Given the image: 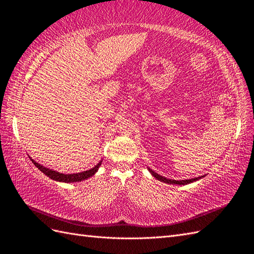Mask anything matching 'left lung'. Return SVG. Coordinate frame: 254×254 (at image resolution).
<instances>
[{
	"label": "left lung",
	"instance_id": "left-lung-1",
	"mask_svg": "<svg viewBox=\"0 0 254 254\" xmlns=\"http://www.w3.org/2000/svg\"><path fill=\"white\" fill-rule=\"evenodd\" d=\"M148 170H150V172L151 174L155 177L157 180H159V181H163V182H165V183H169V184H188V183H190V182H194V181H196V180H198V179H200V177L199 178H195V179H190V180H182V181H176V180H170V179H166L165 177H162V176H159V175H157V174H155V172H154L152 169H150L148 168Z\"/></svg>",
	"mask_w": 254,
	"mask_h": 254
}]
</instances>
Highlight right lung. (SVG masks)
Wrapping results in <instances>:
<instances>
[{
	"label": "right lung",
	"mask_w": 254,
	"mask_h": 254,
	"mask_svg": "<svg viewBox=\"0 0 254 254\" xmlns=\"http://www.w3.org/2000/svg\"><path fill=\"white\" fill-rule=\"evenodd\" d=\"M30 159H31V158H30ZM31 160H32V163H33L36 167H38V168L43 172V174L46 175L48 178L53 179V180H55V181L65 182V183H69V182H78V181H82V180H86V179H88V178L94 176V175L96 174V172H97L99 167H100V165H101V162H100L98 165H96V166L94 167V168H91V169H89V170H87V171L78 172V174L64 175V174H60V172H57V171L52 170V169H49V168H46V167L42 166V165H40L39 163L34 162L33 159H31Z\"/></svg>",
	"instance_id": "obj_1"
}]
</instances>
